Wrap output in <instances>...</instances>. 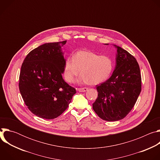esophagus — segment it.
Masks as SVG:
<instances>
[{
	"label": "esophagus",
	"instance_id": "esophagus-1",
	"mask_svg": "<svg viewBox=\"0 0 160 160\" xmlns=\"http://www.w3.org/2000/svg\"><path fill=\"white\" fill-rule=\"evenodd\" d=\"M88 88L87 87H83V88H78V90L80 92H86V91L88 90Z\"/></svg>",
	"mask_w": 160,
	"mask_h": 160
}]
</instances>
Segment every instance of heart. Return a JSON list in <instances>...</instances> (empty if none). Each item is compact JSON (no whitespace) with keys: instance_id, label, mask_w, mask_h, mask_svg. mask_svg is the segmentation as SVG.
<instances>
[{"instance_id":"heart-1","label":"heart","mask_w":160,"mask_h":160,"mask_svg":"<svg viewBox=\"0 0 160 160\" xmlns=\"http://www.w3.org/2000/svg\"><path fill=\"white\" fill-rule=\"evenodd\" d=\"M113 62L108 56H100L91 51L82 50L75 52L72 58H67L64 65V77L72 83L80 74L78 81L90 85H98L106 81L112 73Z\"/></svg>"}]
</instances>
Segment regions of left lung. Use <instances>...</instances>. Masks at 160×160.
I'll return each instance as SVG.
<instances>
[{
	"label": "left lung",
	"mask_w": 160,
	"mask_h": 160,
	"mask_svg": "<svg viewBox=\"0 0 160 160\" xmlns=\"http://www.w3.org/2000/svg\"><path fill=\"white\" fill-rule=\"evenodd\" d=\"M113 45L117 52L115 70L108 80L96 85L98 96L92 104L99 117L108 122L124 118L132 109L141 91L138 61L127 51Z\"/></svg>",
	"instance_id": "left-lung-1"
}]
</instances>
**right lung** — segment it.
Wrapping results in <instances>:
<instances>
[{"label":"right lung","mask_w":160,"mask_h":160,"mask_svg":"<svg viewBox=\"0 0 160 160\" xmlns=\"http://www.w3.org/2000/svg\"><path fill=\"white\" fill-rule=\"evenodd\" d=\"M66 40L44 43L28 53L21 68L19 88L26 106L35 115L57 118L76 93L62 78L65 59L61 47Z\"/></svg>","instance_id":"right-lung-1"}]
</instances>
